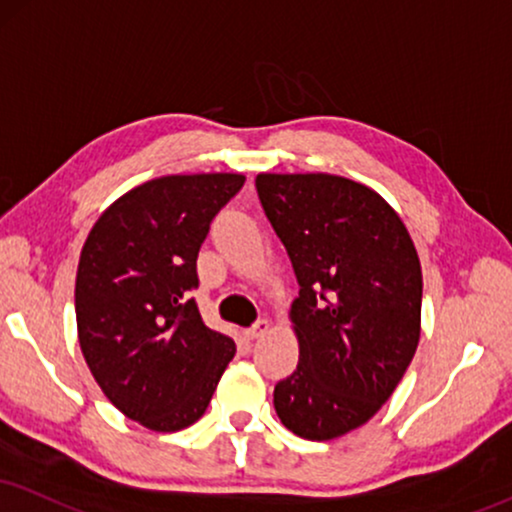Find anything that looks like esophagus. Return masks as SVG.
<instances>
[{"instance_id":"1","label":"esophagus","mask_w":512,"mask_h":512,"mask_svg":"<svg viewBox=\"0 0 512 512\" xmlns=\"http://www.w3.org/2000/svg\"><path fill=\"white\" fill-rule=\"evenodd\" d=\"M268 327H270V323L266 318H261V320H256L254 325L249 327V330H246V337L249 339H258V337H263V334L268 332Z\"/></svg>"}]
</instances>
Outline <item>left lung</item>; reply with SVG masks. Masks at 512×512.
Segmentation results:
<instances>
[{
    "label": "left lung",
    "mask_w": 512,
    "mask_h": 512,
    "mask_svg": "<svg viewBox=\"0 0 512 512\" xmlns=\"http://www.w3.org/2000/svg\"><path fill=\"white\" fill-rule=\"evenodd\" d=\"M256 192L299 280V365L275 384L277 418L296 437H342L382 408L418 349V251L361 182L261 173Z\"/></svg>",
    "instance_id": "left-lung-1"
}]
</instances>
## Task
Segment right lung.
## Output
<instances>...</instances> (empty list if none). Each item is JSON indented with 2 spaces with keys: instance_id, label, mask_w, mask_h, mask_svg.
Listing matches in <instances>:
<instances>
[{
  "instance_id": "add662e5",
  "label": "right lung",
  "mask_w": 512,
  "mask_h": 512,
  "mask_svg": "<svg viewBox=\"0 0 512 512\" xmlns=\"http://www.w3.org/2000/svg\"><path fill=\"white\" fill-rule=\"evenodd\" d=\"M244 175H166L130 189L82 246L75 320L82 356L113 406L178 432L211 403L237 346L201 320L197 256Z\"/></svg>"
}]
</instances>
